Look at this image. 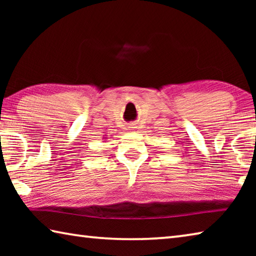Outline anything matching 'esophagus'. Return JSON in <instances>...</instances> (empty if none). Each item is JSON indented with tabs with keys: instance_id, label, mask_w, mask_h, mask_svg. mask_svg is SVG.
<instances>
[{
	"instance_id": "esophagus-1",
	"label": "esophagus",
	"mask_w": 256,
	"mask_h": 256,
	"mask_svg": "<svg viewBox=\"0 0 256 256\" xmlns=\"http://www.w3.org/2000/svg\"><path fill=\"white\" fill-rule=\"evenodd\" d=\"M130 128H133V126H130Z\"/></svg>"
}]
</instances>
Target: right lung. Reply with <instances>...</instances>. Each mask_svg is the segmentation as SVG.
Listing matches in <instances>:
<instances>
[{
	"label": "right lung",
	"mask_w": 256,
	"mask_h": 256,
	"mask_svg": "<svg viewBox=\"0 0 256 256\" xmlns=\"http://www.w3.org/2000/svg\"><path fill=\"white\" fill-rule=\"evenodd\" d=\"M105 138V140H106V138Z\"/></svg>",
	"instance_id": "right-lung-1"
}]
</instances>
